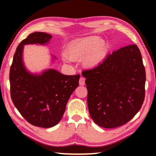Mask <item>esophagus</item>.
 <instances>
[{
  "mask_svg": "<svg viewBox=\"0 0 156 156\" xmlns=\"http://www.w3.org/2000/svg\"><path fill=\"white\" fill-rule=\"evenodd\" d=\"M84 84H85V78L84 77H80V80H79V84L80 85L83 86L84 85Z\"/></svg>",
  "mask_w": 156,
  "mask_h": 156,
  "instance_id": "obj_1",
  "label": "esophagus"
}]
</instances>
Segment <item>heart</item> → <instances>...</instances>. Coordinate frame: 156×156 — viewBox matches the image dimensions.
I'll return each mask as SVG.
<instances>
[{
    "instance_id": "1",
    "label": "heart",
    "mask_w": 156,
    "mask_h": 156,
    "mask_svg": "<svg viewBox=\"0 0 156 156\" xmlns=\"http://www.w3.org/2000/svg\"><path fill=\"white\" fill-rule=\"evenodd\" d=\"M107 52L106 41L98 36H91L69 44L65 55L67 59L73 61L82 60L84 67L91 69L102 62Z\"/></svg>"
}]
</instances>
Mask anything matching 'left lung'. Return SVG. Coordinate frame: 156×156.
I'll use <instances>...</instances> for the list:
<instances>
[{
  "label": "left lung",
  "mask_w": 156,
  "mask_h": 156,
  "mask_svg": "<svg viewBox=\"0 0 156 156\" xmlns=\"http://www.w3.org/2000/svg\"><path fill=\"white\" fill-rule=\"evenodd\" d=\"M82 74L86 78L89 114L96 125L118 127L128 122L141 109L146 73L136 44L113 51L98 67Z\"/></svg>",
  "instance_id": "obj_1"
}]
</instances>
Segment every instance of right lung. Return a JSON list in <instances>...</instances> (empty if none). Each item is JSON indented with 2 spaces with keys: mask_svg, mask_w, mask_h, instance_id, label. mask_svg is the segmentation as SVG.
Returning <instances> with one entry per match:
<instances>
[{
  "mask_svg": "<svg viewBox=\"0 0 156 156\" xmlns=\"http://www.w3.org/2000/svg\"><path fill=\"white\" fill-rule=\"evenodd\" d=\"M51 38L44 32L30 34L18 44L9 72L13 103L28 122L43 128L52 127L62 119L68 100L78 87L80 77L79 74L64 75L54 69L34 74L25 68L23 60L24 45L46 44Z\"/></svg>",
  "mask_w": 156,
  "mask_h": 156,
  "instance_id": "add662e5",
  "label": "right lung"
}]
</instances>
